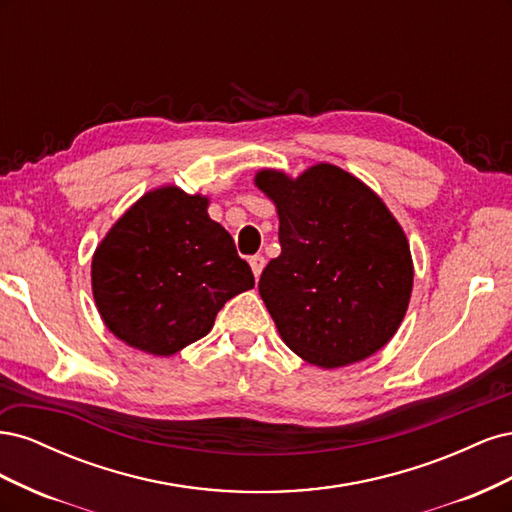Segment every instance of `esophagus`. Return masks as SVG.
I'll list each match as a JSON object with an SVG mask.
<instances>
[{
    "label": "esophagus",
    "mask_w": 512,
    "mask_h": 512,
    "mask_svg": "<svg viewBox=\"0 0 512 512\" xmlns=\"http://www.w3.org/2000/svg\"><path fill=\"white\" fill-rule=\"evenodd\" d=\"M265 265H267V260H265V256H262V254L250 256V267H252V271H254V277H256V280L260 277L262 269H265Z\"/></svg>",
    "instance_id": "34e87169"
}]
</instances>
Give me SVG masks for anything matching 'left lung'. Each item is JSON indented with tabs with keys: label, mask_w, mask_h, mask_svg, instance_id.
I'll return each mask as SVG.
<instances>
[{
	"label": "left lung",
	"mask_w": 512,
	"mask_h": 512,
	"mask_svg": "<svg viewBox=\"0 0 512 512\" xmlns=\"http://www.w3.org/2000/svg\"><path fill=\"white\" fill-rule=\"evenodd\" d=\"M256 185L277 207L282 245L258 290L288 348L327 369L378 352L406 316L414 277L391 211L333 164L299 179L260 170Z\"/></svg>",
	"instance_id": "1"
}]
</instances>
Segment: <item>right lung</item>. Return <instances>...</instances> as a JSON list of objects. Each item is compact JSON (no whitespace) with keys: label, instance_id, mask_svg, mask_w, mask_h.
Instances as JSON below:
<instances>
[{"label":"right lung","instance_id":"right-lung-1","mask_svg":"<svg viewBox=\"0 0 512 512\" xmlns=\"http://www.w3.org/2000/svg\"><path fill=\"white\" fill-rule=\"evenodd\" d=\"M209 200L179 188L145 194L94 254L98 312L121 342L170 356L205 337L228 299L254 288V273Z\"/></svg>","mask_w":512,"mask_h":512}]
</instances>
